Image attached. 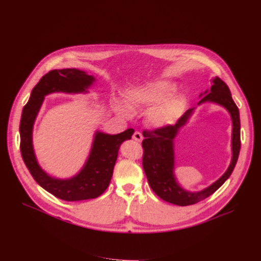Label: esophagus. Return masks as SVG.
Wrapping results in <instances>:
<instances>
[{
    "instance_id": "1",
    "label": "esophagus",
    "mask_w": 261,
    "mask_h": 261,
    "mask_svg": "<svg viewBox=\"0 0 261 261\" xmlns=\"http://www.w3.org/2000/svg\"><path fill=\"white\" fill-rule=\"evenodd\" d=\"M132 137H133L134 141H136V142H138V143L143 141V134H142L140 131H134Z\"/></svg>"
}]
</instances>
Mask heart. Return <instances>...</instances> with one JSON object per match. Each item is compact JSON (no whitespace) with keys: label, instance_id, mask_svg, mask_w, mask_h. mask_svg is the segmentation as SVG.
Masks as SVG:
<instances>
[{"label":"heart","instance_id":"heart-1","mask_svg":"<svg viewBox=\"0 0 261 261\" xmlns=\"http://www.w3.org/2000/svg\"><path fill=\"white\" fill-rule=\"evenodd\" d=\"M175 91V85L168 81H155L131 87L126 92V103L128 108L135 111H145L151 108ZM185 100L181 96L168 98L161 105L156 106L149 114V121L153 126H165L175 119L182 111ZM118 110L126 114L127 110L123 103H118Z\"/></svg>","mask_w":261,"mask_h":261}]
</instances>
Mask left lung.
Returning a JSON list of instances; mask_svg holds the SVG:
<instances>
[{"instance_id":"8db88e82","label":"left lung","mask_w":261,"mask_h":261,"mask_svg":"<svg viewBox=\"0 0 261 261\" xmlns=\"http://www.w3.org/2000/svg\"><path fill=\"white\" fill-rule=\"evenodd\" d=\"M207 100L219 103L231 113L233 120V158L227 172L217 181L200 192L191 193L182 190L176 184L174 175H173V169H174L173 138L175 137L178 129L185 125L192 110H188L181 117H179L175 125H166L153 130H144L143 132L145 137L142 143L144 149L143 168L149 186L156 195L170 203L184 206L194 204L209 197L230 177L237 163L241 145L239 110L232 98L229 87L219 77L213 80L211 90L205 91V95L201 97L198 103Z\"/></svg>"}]
</instances>
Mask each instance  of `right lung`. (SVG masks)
<instances>
[{
    "label": "right lung",
    "instance_id": "right-lung-1",
    "mask_svg": "<svg viewBox=\"0 0 261 261\" xmlns=\"http://www.w3.org/2000/svg\"><path fill=\"white\" fill-rule=\"evenodd\" d=\"M93 81V76L74 68L51 70L32 89L30 98L22 112L20 147L26 167L42 188L67 201L96 198L105 192L111 181L119 146L124 141L130 140L134 131L127 129L116 135L97 132L88 161L79 174L70 179L52 178L40 168L32 148V126L44 96L56 91L83 92Z\"/></svg>",
    "mask_w": 261,
    "mask_h": 261
}]
</instances>
